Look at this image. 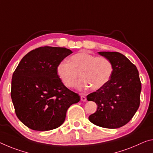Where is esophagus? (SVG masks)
I'll list each match as a JSON object with an SVG mask.
<instances>
[{"label":"esophagus","instance_id":"34e87169","mask_svg":"<svg viewBox=\"0 0 153 153\" xmlns=\"http://www.w3.org/2000/svg\"><path fill=\"white\" fill-rule=\"evenodd\" d=\"M81 101H86V97H84V96H81Z\"/></svg>","mask_w":153,"mask_h":153}]
</instances>
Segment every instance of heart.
<instances>
[{
    "label": "heart",
    "instance_id": "obj_1",
    "mask_svg": "<svg viewBox=\"0 0 153 153\" xmlns=\"http://www.w3.org/2000/svg\"><path fill=\"white\" fill-rule=\"evenodd\" d=\"M57 74L62 84L67 88H73L79 77V89L88 88L97 91L110 81L114 73L112 62L106 57L89 54L86 52L73 55L69 62L62 61L58 65Z\"/></svg>",
    "mask_w": 153,
    "mask_h": 153
}]
</instances>
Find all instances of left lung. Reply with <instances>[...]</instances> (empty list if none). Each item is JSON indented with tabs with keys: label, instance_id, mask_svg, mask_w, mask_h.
I'll return each mask as SVG.
<instances>
[{
	"label": "left lung",
	"instance_id": "8db88e82",
	"mask_svg": "<svg viewBox=\"0 0 153 153\" xmlns=\"http://www.w3.org/2000/svg\"><path fill=\"white\" fill-rule=\"evenodd\" d=\"M112 62L114 73L103 88L87 95L88 101L97 105L90 115L94 125L116 129L131 120L139 108L142 85L137 67L124 55L116 52H99Z\"/></svg>",
	"mask_w": 153,
	"mask_h": 153
}]
</instances>
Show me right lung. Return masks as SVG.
<instances>
[{
  "mask_svg": "<svg viewBox=\"0 0 153 153\" xmlns=\"http://www.w3.org/2000/svg\"><path fill=\"white\" fill-rule=\"evenodd\" d=\"M72 51L65 48L44 46L31 50L21 60L11 79V97L17 117L35 131H50L64 123L79 94L62 84L58 65Z\"/></svg>",
  "mask_w": 153,
  "mask_h": 153,
  "instance_id": "add662e5",
  "label": "right lung"
}]
</instances>
